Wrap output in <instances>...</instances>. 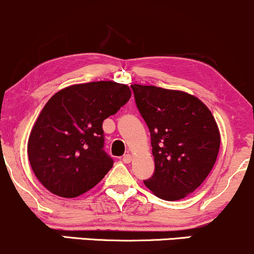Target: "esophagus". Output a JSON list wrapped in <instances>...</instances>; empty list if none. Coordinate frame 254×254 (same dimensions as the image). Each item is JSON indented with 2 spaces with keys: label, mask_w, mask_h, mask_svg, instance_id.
<instances>
[{
  "label": "esophagus",
  "mask_w": 254,
  "mask_h": 254,
  "mask_svg": "<svg viewBox=\"0 0 254 254\" xmlns=\"http://www.w3.org/2000/svg\"><path fill=\"white\" fill-rule=\"evenodd\" d=\"M131 159H132V156H131L129 153L125 154V155L123 156V162H124V164H130Z\"/></svg>",
  "instance_id": "34e87169"
}]
</instances>
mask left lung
Masks as SVG:
<instances>
[{
	"instance_id": "obj_1",
	"label": "left lung",
	"mask_w": 254,
	"mask_h": 254,
	"mask_svg": "<svg viewBox=\"0 0 254 254\" xmlns=\"http://www.w3.org/2000/svg\"><path fill=\"white\" fill-rule=\"evenodd\" d=\"M135 103L150 131L155 171L144 185L165 200L193 192L214 167L220 132L208 107L180 90L131 84Z\"/></svg>"
}]
</instances>
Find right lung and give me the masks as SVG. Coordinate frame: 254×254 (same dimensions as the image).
I'll use <instances>...</instances> for the list:
<instances>
[{
    "mask_svg": "<svg viewBox=\"0 0 254 254\" xmlns=\"http://www.w3.org/2000/svg\"><path fill=\"white\" fill-rule=\"evenodd\" d=\"M113 81L66 87L46 103L28 138L32 170L52 193L74 198L94 188L113 166L104 150L103 122L129 101Z\"/></svg>",
    "mask_w": 254,
    "mask_h": 254,
    "instance_id": "add662e5",
    "label": "right lung"
}]
</instances>
